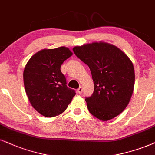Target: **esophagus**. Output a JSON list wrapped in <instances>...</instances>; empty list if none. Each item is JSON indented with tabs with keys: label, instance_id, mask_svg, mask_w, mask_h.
Returning a JSON list of instances; mask_svg holds the SVG:
<instances>
[{
	"label": "esophagus",
	"instance_id": "1",
	"mask_svg": "<svg viewBox=\"0 0 155 155\" xmlns=\"http://www.w3.org/2000/svg\"><path fill=\"white\" fill-rule=\"evenodd\" d=\"M83 87H82L81 85V86H80L79 88L78 89V93H79V94H81V93H83Z\"/></svg>",
	"mask_w": 155,
	"mask_h": 155
}]
</instances>
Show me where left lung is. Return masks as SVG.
Masks as SVG:
<instances>
[{"instance_id": "1", "label": "left lung", "mask_w": 155, "mask_h": 155, "mask_svg": "<svg viewBox=\"0 0 155 155\" xmlns=\"http://www.w3.org/2000/svg\"><path fill=\"white\" fill-rule=\"evenodd\" d=\"M74 53L91 70L94 92L85 98L87 109L101 121H108L124 111L134 86L133 63L124 51L100 41L77 46Z\"/></svg>"}]
</instances>
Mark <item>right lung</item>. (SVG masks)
Returning <instances> with one entry per match:
<instances>
[{
  "instance_id": "add662e5",
  "label": "right lung",
  "mask_w": 155,
  "mask_h": 155,
  "mask_svg": "<svg viewBox=\"0 0 155 155\" xmlns=\"http://www.w3.org/2000/svg\"><path fill=\"white\" fill-rule=\"evenodd\" d=\"M72 52L68 47L45 49L34 54L24 70V83L28 100L45 117H54L66 110L75 91L67 86L60 70Z\"/></svg>"
}]
</instances>
